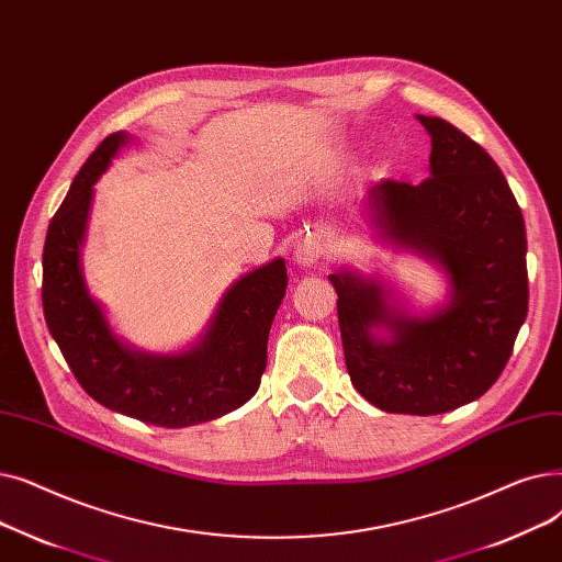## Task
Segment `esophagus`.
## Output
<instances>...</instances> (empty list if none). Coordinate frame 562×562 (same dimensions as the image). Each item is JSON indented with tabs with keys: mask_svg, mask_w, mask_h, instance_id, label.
Masks as SVG:
<instances>
[{
	"mask_svg": "<svg viewBox=\"0 0 562 562\" xmlns=\"http://www.w3.org/2000/svg\"><path fill=\"white\" fill-rule=\"evenodd\" d=\"M295 254H297V260H300L302 265H315V262H317V258H319V247H317L315 239L304 237L302 243L297 245Z\"/></svg>",
	"mask_w": 562,
	"mask_h": 562,
	"instance_id": "esophagus-1",
	"label": "esophagus"
}]
</instances>
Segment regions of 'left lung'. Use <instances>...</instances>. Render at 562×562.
Returning <instances> with one entry per match:
<instances>
[{
  "mask_svg": "<svg viewBox=\"0 0 562 562\" xmlns=\"http://www.w3.org/2000/svg\"><path fill=\"white\" fill-rule=\"evenodd\" d=\"M416 119L432 142L430 178L372 184L363 210L382 243L439 267L446 302L409 313L352 267L329 281L355 389L382 412L432 416L477 400L513 355L528 311L526 226L483 146L443 119Z\"/></svg>",
  "mask_w": 562,
  "mask_h": 562,
  "instance_id": "8db88e82",
  "label": "left lung"
}]
</instances>
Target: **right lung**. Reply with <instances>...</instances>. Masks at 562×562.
Masks as SVG:
<instances>
[{
	"mask_svg": "<svg viewBox=\"0 0 562 562\" xmlns=\"http://www.w3.org/2000/svg\"><path fill=\"white\" fill-rule=\"evenodd\" d=\"M130 139L127 132H116L93 150L49 222L43 249L45 323L95 403L159 427H190L243 407L258 391L267 338L288 285L285 260L274 258L239 277L205 331L180 352L153 355L121 340L89 292L82 249L93 184Z\"/></svg>",
	"mask_w": 562,
	"mask_h": 562,
	"instance_id": "add662e5",
	"label": "right lung"
}]
</instances>
